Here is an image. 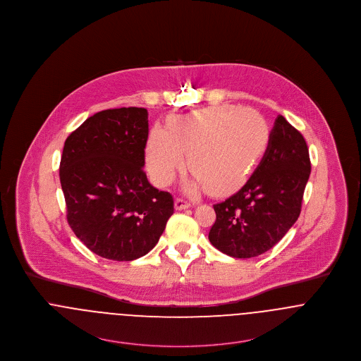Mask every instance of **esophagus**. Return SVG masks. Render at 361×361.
Segmentation results:
<instances>
[{"instance_id":"esophagus-1","label":"esophagus","mask_w":361,"mask_h":361,"mask_svg":"<svg viewBox=\"0 0 361 361\" xmlns=\"http://www.w3.org/2000/svg\"><path fill=\"white\" fill-rule=\"evenodd\" d=\"M190 202L188 201V200H183V198H176V201H175V208L178 209V211H182V209H188V208H190Z\"/></svg>"}]
</instances>
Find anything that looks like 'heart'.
<instances>
[{
    "label": "heart",
    "mask_w": 361,
    "mask_h": 361,
    "mask_svg": "<svg viewBox=\"0 0 361 361\" xmlns=\"http://www.w3.org/2000/svg\"><path fill=\"white\" fill-rule=\"evenodd\" d=\"M270 127L254 109L233 104L209 106L169 120L147 140L146 163L153 180L169 185L188 163L195 172L189 189L208 188L226 195L240 188L262 159Z\"/></svg>",
    "instance_id": "obj_1"
}]
</instances>
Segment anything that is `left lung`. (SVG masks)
Masks as SVG:
<instances>
[{
    "mask_svg": "<svg viewBox=\"0 0 361 361\" xmlns=\"http://www.w3.org/2000/svg\"><path fill=\"white\" fill-rule=\"evenodd\" d=\"M310 169L305 137L279 116L251 178L235 195L214 205L216 221L208 234L211 244L240 259L274 247L300 214Z\"/></svg>",
    "mask_w": 361,
    "mask_h": 361,
    "instance_id": "8db88e82",
    "label": "left lung"
}]
</instances>
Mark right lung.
Listing matches in <instances>:
<instances>
[{
	"label": "right lung",
	"instance_id": "obj_1",
	"mask_svg": "<svg viewBox=\"0 0 361 361\" xmlns=\"http://www.w3.org/2000/svg\"><path fill=\"white\" fill-rule=\"evenodd\" d=\"M147 110L99 111L66 139L61 185L67 222L94 254L133 261L159 243L173 198L153 188L143 171Z\"/></svg>",
	"mask_w": 361,
	"mask_h": 361
}]
</instances>
